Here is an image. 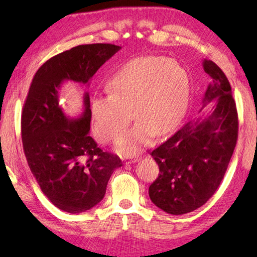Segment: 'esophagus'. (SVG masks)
<instances>
[{
  "instance_id": "obj_1",
  "label": "esophagus",
  "mask_w": 257,
  "mask_h": 257,
  "mask_svg": "<svg viewBox=\"0 0 257 257\" xmlns=\"http://www.w3.org/2000/svg\"><path fill=\"white\" fill-rule=\"evenodd\" d=\"M123 161H124V163H125V164H132V163L137 162L138 159H137V158H135V159H130V158H127V159H123Z\"/></svg>"
}]
</instances>
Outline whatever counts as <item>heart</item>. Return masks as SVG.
<instances>
[{"instance_id":"1","label":"heart","mask_w":257,"mask_h":257,"mask_svg":"<svg viewBox=\"0 0 257 257\" xmlns=\"http://www.w3.org/2000/svg\"><path fill=\"white\" fill-rule=\"evenodd\" d=\"M108 94L94 95L90 115L102 142H111L123 132L134 113L139 119L116 142L120 153L134 155L152 141L180 124L188 107L189 78L173 60L143 56L128 61L106 82Z\"/></svg>"}]
</instances>
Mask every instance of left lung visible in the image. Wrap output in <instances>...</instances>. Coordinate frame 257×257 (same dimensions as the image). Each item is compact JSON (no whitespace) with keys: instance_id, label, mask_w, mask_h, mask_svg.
I'll return each instance as SVG.
<instances>
[{"instance_id":"obj_1","label":"left lung","mask_w":257,"mask_h":257,"mask_svg":"<svg viewBox=\"0 0 257 257\" xmlns=\"http://www.w3.org/2000/svg\"><path fill=\"white\" fill-rule=\"evenodd\" d=\"M203 68L212 78L203 107L214 103L212 112L186 123L151 153L160 173L150 186V198L173 215L193 212L213 196L238 138V114L228 78L211 60H204Z\"/></svg>"}]
</instances>
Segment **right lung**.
<instances>
[{"mask_svg":"<svg viewBox=\"0 0 257 257\" xmlns=\"http://www.w3.org/2000/svg\"><path fill=\"white\" fill-rule=\"evenodd\" d=\"M120 49L101 43L72 47L47 60L29 87L21 114L24 152L43 194L64 212L76 214L97 205L122 162L89 136V94H84L81 115L70 118L60 105L59 89L67 80L88 84Z\"/></svg>","mask_w":257,"mask_h":257,"instance_id":"right-lung-1","label":"right lung"}]
</instances>
